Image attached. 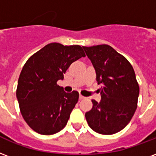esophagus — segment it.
Instances as JSON below:
<instances>
[{"instance_id":"1","label":"esophagus","mask_w":156,"mask_h":156,"mask_svg":"<svg viewBox=\"0 0 156 156\" xmlns=\"http://www.w3.org/2000/svg\"><path fill=\"white\" fill-rule=\"evenodd\" d=\"M85 98H85V97H83V96L79 95V99H80V100H83V99H85Z\"/></svg>"}]
</instances>
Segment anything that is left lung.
<instances>
[{
    "label": "left lung",
    "mask_w": 156,
    "mask_h": 156,
    "mask_svg": "<svg viewBox=\"0 0 156 156\" xmlns=\"http://www.w3.org/2000/svg\"><path fill=\"white\" fill-rule=\"evenodd\" d=\"M84 51L96 71L100 102L85 114L88 125L102 135H112L126 126L136 110L139 85L134 69L124 56L107 44L85 47Z\"/></svg>",
    "instance_id": "1"
}]
</instances>
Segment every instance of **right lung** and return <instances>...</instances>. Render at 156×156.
Listing matches in <instances>:
<instances>
[{"mask_svg":"<svg viewBox=\"0 0 156 156\" xmlns=\"http://www.w3.org/2000/svg\"><path fill=\"white\" fill-rule=\"evenodd\" d=\"M85 57L79 45L51 43L33 55L20 74L16 98L29 126L41 135L60 131L78 102L77 91L68 93L57 84L71 63Z\"/></svg>","mask_w":156,"mask_h":156,"instance_id":"add662e5","label":"right lung"}]
</instances>
